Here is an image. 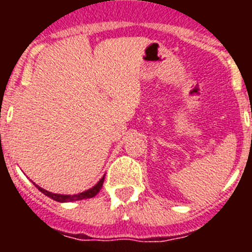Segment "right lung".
I'll return each instance as SVG.
<instances>
[{
	"instance_id": "right-lung-1",
	"label": "right lung",
	"mask_w": 252,
	"mask_h": 252,
	"mask_svg": "<svg viewBox=\"0 0 252 252\" xmlns=\"http://www.w3.org/2000/svg\"><path fill=\"white\" fill-rule=\"evenodd\" d=\"M103 180H104V177L102 178L98 183L93 187V188L88 189V190H86V192H83V193H79V194H74V195L55 194V193H50V192H48V190H45V189L40 188L39 186H36V187H37V189H39L40 192L44 193L45 195H48V197L51 198V199H54V201H57V202H72V201H81V199H86V198L94 197V195L97 194L99 190H101L102 186H103Z\"/></svg>"
}]
</instances>
